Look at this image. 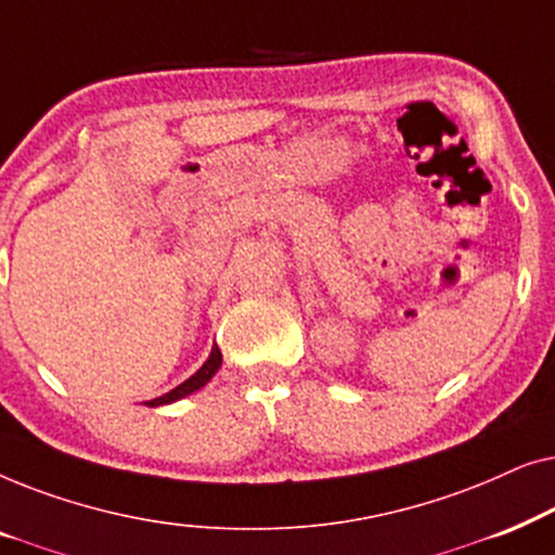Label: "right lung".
Listing matches in <instances>:
<instances>
[{"label": "right lung", "instance_id": "1", "mask_svg": "<svg viewBox=\"0 0 555 555\" xmlns=\"http://www.w3.org/2000/svg\"><path fill=\"white\" fill-rule=\"evenodd\" d=\"M219 366H222V351H219V348L215 346V348H211V353H209L207 363H204V366H202L199 371H196L194 376H189L184 384H179L177 389H171L169 393H164V397H158V399H151V401H149V406H162V404H171V401H177V399H184L186 393H192V391H196V389H202V386L207 384L209 378L217 374Z\"/></svg>", "mask_w": 555, "mask_h": 555}]
</instances>
